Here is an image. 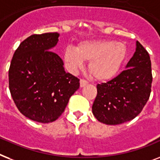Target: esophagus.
I'll return each instance as SVG.
<instances>
[{
	"label": "esophagus",
	"instance_id": "obj_1",
	"mask_svg": "<svg viewBox=\"0 0 160 160\" xmlns=\"http://www.w3.org/2000/svg\"><path fill=\"white\" fill-rule=\"evenodd\" d=\"M88 81H87L86 80H84V79H81V80H80V87H81V88H82V87H84V86H85V85H87V84H88Z\"/></svg>",
	"mask_w": 160,
	"mask_h": 160
}]
</instances>
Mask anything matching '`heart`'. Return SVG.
<instances>
[{
    "mask_svg": "<svg viewBox=\"0 0 160 160\" xmlns=\"http://www.w3.org/2000/svg\"><path fill=\"white\" fill-rule=\"evenodd\" d=\"M127 55L125 43L99 40L81 42L76 48L69 47L65 51L64 59L74 72L84 67V61H89L88 70L92 77L98 81H106L118 73Z\"/></svg>",
    "mask_w": 160,
    "mask_h": 160,
    "instance_id": "heart-1",
    "label": "heart"
}]
</instances>
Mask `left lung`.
<instances>
[{
  "label": "left lung",
  "mask_w": 160,
  "mask_h": 160,
  "mask_svg": "<svg viewBox=\"0 0 160 160\" xmlns=\"http://www.w3.org/2000/svg\"><path fill=\"white\" fill-rule=\"evenodd\" d=\"M126 68L112 80L97 84L92 112L100 122L118 125L132 120L141 113L150 98L151 62L148 52L138 41Z\"/></svg>",
  "instance_id": "left-lung-1"
}]
</instances>
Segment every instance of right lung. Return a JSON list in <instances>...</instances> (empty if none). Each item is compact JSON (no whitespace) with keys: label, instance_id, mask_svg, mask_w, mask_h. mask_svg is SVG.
Segmentation results:
<instances>
[{"label":"right lung","instance_id":"right-lung-1","mask_svg":"<svg viewBox=\"0 0 160 160\" xmlns=\"http://www.w3.org/2000/svg\"><path fill=\"white\" fill-rule=\"evenodd\" d=\"M59 33L33 34L15 50L9 69V89L17 108L42 123L54 122L64 112L80 80L67 73L63 62L51 49Z\"/></svg>","mask_w":160,"mask_h":160}]
</instances>
